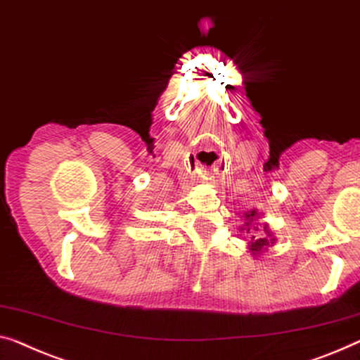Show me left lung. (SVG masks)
Listing matches in <instances>:
<instances>
[{
  "mask_svg": "<svg viewBox=\"0 0 360 360\" xmlns=\"http://www.w3.org/2000/svg\"><path fill=\"white\" fill-rule=\"evenodd\" d=\"M254 218H257V212L252 210V212H248L245 213V219H248V223H245V229H248V233L250 231V229H254V231H259V228H250V223L254 221ZM264 233L266 236H252V243H250V250L254 252V254H260L262 250H264L265 248H268V245L273 244V240H275V238H271L270 231H268L266 226H264Z\"/></svg>",
  "mask_w": 360,
  "mask_h": 360,
  "instance_id": "obj_1",
  "label": "left lung"
}]
</instances>
